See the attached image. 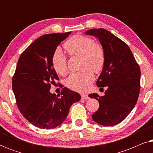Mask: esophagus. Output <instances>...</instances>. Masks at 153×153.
Returning <instances> with one entry per match:
<instances>
[{
	"mask_svg": "<svg viewBox=\"0 0 153 153\" xmlns=\"http://www.w3.org/2000/svg\"><path fill=\"white\" fill-rule=\"evenodd\" d=\"M81 98H82V99H83V100H88L89 99L88 95L87 94L82 93V94H81Z\"/></svg>",
	"mask_w": 153,
	"mask_h": 153,
	"instance_id": "34e87169",
	"label": "esophagus"
}]
</instances>
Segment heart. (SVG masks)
Masks as SVG:
<instances>
[{"label":"heart","mask_w":153,"mask_h":153,"mask_svg":"<svg viewBox=\"0 0 153 153\" xmlns=\"http://www.w3.org/2000/svg\"><path fill=\"white\" fill-rule=\"evenodd\" d=\"M64 48L70 56H81L82 70L73 73L67 79L66 85L75 91L82 92L88 88L93 82V72H102L105 64V51L101 44L94 42L91 37L76 35L70 37L64 44ZM52 65L58 74L65 76L68 73L67 58L60 48H57L52 56Z\"/></svg>","instance_id":"heart-1"}]
</instances>
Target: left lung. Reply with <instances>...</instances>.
Wrapping results in <instances>:
<instances>
[{"label":"left lung","instance_id":"left-lung-1","mask_svg":"<svg viewBox=\"0 0 153 153\" xmlns=\"http://www.w3.org/2000/svg\"><path fill=\"white\" fill-rule=\"evenodd\" d=\"M85 34L97 37L105 51V64L97 85L107 89L102 97L89 94L100 104L92 118L101 125L114 126L124 120L137 104L141 70L128 45L109 31L94 28Z\"/></svg>","mask_w":153,"mask_h":153}]
</instances>
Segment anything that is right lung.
I'll list each match as a JSON object with an SVG mask.
<instances>
[{"instance_id": "right-lung-1", "label": "right lung", "mask_w": 153, "mask_h": 153, "mask_svg": "<svg viewBox=\"0 0 153 153\" xmlns=\"http://www.w3.org/2000/svg\"><path fill=\"white\" fill-rule=\"evenodd\" d=\"M70 33L42 35L21 54L18 60L12 78L16 104L24 118L39 128L59 126L66 119L71 105L81 100L78 93L66 87L62 88L61 96L49 91L51 83L59 80L52 65V56Z\"/></svg>"}]
</instances>
